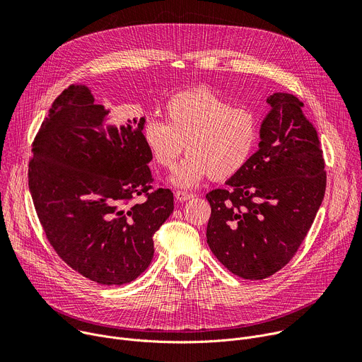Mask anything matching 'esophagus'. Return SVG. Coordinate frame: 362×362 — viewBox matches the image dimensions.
<instances>
[{
    "instance_id": "obj_1",
    "label": "esophagus",
    "mask_w": 362,
    "mask_h": 362,
    "mask_svg": "<svg viewBox=\"0 0 362 362\" xmlns=\"http://www.w3.org/2000/svg\"><path fill=\"white\" fill-rule=\"evenodd\" d=\"M175 198H176L179 202H185V201H189V199L194 198V195L187 194V192H183V190H176V192H175Z\"/></svg>"
}]
</instances>
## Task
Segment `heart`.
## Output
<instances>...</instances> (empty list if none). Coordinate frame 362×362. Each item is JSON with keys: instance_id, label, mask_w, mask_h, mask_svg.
I'll return each instance as SVG.
<instances>
[{"instance_id": "obj_1", "label": "heart", "mask_w": 362, "mask_h": 362, "mask_svg": "<svg viewBox=\"0 0 362 362\" xmlns=\"http://www.w3.org/2000/svg\"><path fill=\"white\" fill-rule=\"evenodd\" d=\"M167 120L148 119L142 129L153 160L176 167L172 183L194 187L205 177L226 180L249 163L259 139L256 115L234 105L209 88L199 87L173 94L165 103Z\"/></svg>"}]
</instances>
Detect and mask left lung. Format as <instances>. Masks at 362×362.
<instances>
[{
	"label": "left lung",
	"mask_w": 362,
	"mask_h": 362,
	"mask_svg": "<svg viewBox=\"0 0 362 362\" xmlns=\"http://www.w3.org/2000/svg\"><path fill=\"white\" fill-rule=\"evenodd\" d=\"M259 150L226 189L206 194V243L224 267L245 279L274 275L293 259L326 190L323 151L303 102L288 93L267 99Z\"/></svg>",
	"instance_id": "8db88e82"
}]
</instances>
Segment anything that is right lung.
<instances>
[{
  "mask_svg": "<svg viewBox=\"0 0 362 362\" xmlns=\"http://www.w3.org/2000/svg\"><path fill=\"white\" fill-rule=\"evenodd\" d=\"M109 117L88 87L64 90L33 141L29 189L46 238L68 267L122 285L148 268L153 235L175 205L170 189L151 190L146 117Z\"/></svg>",
  "mask_w": 362,
  "mask_h": 362,
  "instance_id": "right-lung-1",
  "label": "right lung"
}]
</instances>
